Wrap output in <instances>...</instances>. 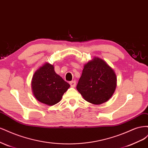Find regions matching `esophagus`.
<instances>
[{
    "mask_svg": "<svg viewBox=\"0 0 148 148\" xmlns=\"http://www.w3.org/2000/svg\"><path fill=\"white\" fill-rule=\"evenodd\" d=\"M70 84L71 87L74 88L76 86V82L75 81H71V82H70Z\"/></svg>",
    "mask_w": 148,
    "mask_h": 148,
    "instance_id": "1",
    "label": "esophagus"
}]
</instances>
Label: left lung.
<instances>
[{"label": "left lung", "mask_w": 148, "mask_h": 148, "mask_svg": "<svg viewBox=\"0 0 148 148\" xmlns=\"http://www.w3.org/2000/svg\"><path fill=\"white\" fill-rule=\"evenodd\" d=\"M116 85L114 70L103 60L95 58L84 65L77 89L86 101L98 105L110 99Z\"/></svg>", "instance_id": "left-lung-1"}]
</instances>
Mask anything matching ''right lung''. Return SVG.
I'll return each instance as SVG.
<instances>
[{
    "label": "right lung",
    "mask_w": 148,
    "mask_h": 148,
    "mask_svg": "<svg viewBox=\"0 0 148 148\" xmlns=\"http://www.w3.org/2000/svg\"><path fill=\"white\" fill-rule=\"evenodd\" d=\"M70 84L57 75L48 63L36 71L32 79L33 94L38 101L48 106L59 102Z\"/></svg>",
    "instance_id": "1"
}]
</instances>
